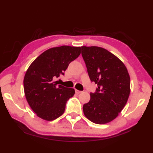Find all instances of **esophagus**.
<instances>
[{
    "mask_svg": "<svg viewBox=\"0 0 153 153\" xmlns=\"http://www.w3.org/2000/svg\"><path fill=\"white\" fill-rule=\"evenodd\" d=\"M76 93L77 94H79V93H82V91H79V90H77V89H76Z\"/></svg>",
    "mask_w": 153,
    "mask_h": 153,
    "instance_id": "34e87169",
    "label": "esophagus"
}]
</instances>
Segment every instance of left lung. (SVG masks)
<instances>
[{"label":"left lung","instance_id":"8db88e82","mask_svg":"<svg viewBox=\"0 0 153 153\" xmlns=\"http://www.w3.org/2000/svg\"><path fill=\"white\" fill-rule=\"evenodd\" d=\"M82 54L89 78L98 85L83 106L84 115L97 124L114 120L128 101L130 77L122 62L102 47H82Z\"/></svg>","mask_w":153,"mask_h":153}]
</instances>
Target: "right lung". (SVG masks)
Returning a JSON list of instances; mask_svg holds the SVG:
<instances>
[{
  "label": "right lung",
  "mask_w": 153,
  "mask_h": 153,
  "mask_svg": "<svg viewBox=\"0 0 153 153\" xmlns=\"http://www.w3.org/2000/svg\"><path fill=\"white\" fill-rule=\"evenodd\" d=\"M80 54V47H53L43 52L28 68L24 79L25 96L38 117L53 121L63 114L75 90L54 81L64 74L69 64Z\"/></svg>",
  "instance_id": "1"
}]
</instances>
